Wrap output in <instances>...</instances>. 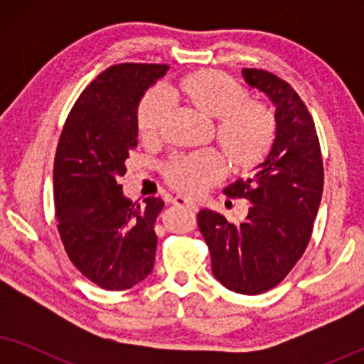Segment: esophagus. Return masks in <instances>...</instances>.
Returning a JSON list of instances; mask_svg holds the SVG:
<instances>
[{
    "label": "esophagus",
    "mask_w": 364,
    "mask_h": 364,
    "mask_svg": "<svg viewBox=\"0 0 364 364\" xmlns=\"http://www.w3.org/2000/svg\"><path fill=\"white\" fill-rule=\"evenodd\" d=\"M172 203H173V205H177V207H187V208H191V210H197V203L188 200V198H186V197L172 198Z\"/></svg>",
    "instance_id": "esophagus-1"
}]
</instances>
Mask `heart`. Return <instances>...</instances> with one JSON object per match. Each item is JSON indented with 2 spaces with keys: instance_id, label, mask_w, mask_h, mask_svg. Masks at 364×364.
Wrapping results in <instances>:
<instances>
[{
  "instance_id": "b5f03b06",
  "label": "heart",
  "mask_w": 364,
  "mask_h": 364,
  "mask_svg": "<svg viewBox=\"0 0 364 364\" xmlns=\"http://www.w3.org/2000/svg\"><path fill=\"white\" fill-rule=\"evenodd\" d=\"M176 96L188 109L215 121L213 134L232 171L250 172L265 161L277 137V117L267 104L250 101L247 89L215 69L187 74L176 86ZM168 102L156 91L137 106L136 124L142 142L161 139L168 117ZM225 166L213 152L188 154L168 161L164 177L176 191L197 196L223 176Z\"/></svg>"
}]
</instances>
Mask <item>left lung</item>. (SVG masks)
<instances>
[{"instance_id":"left-lung-1","label":"left lung","mask_w":364,"mask_h":364,"mask_svg":"<svg viewBox=\"0 0 364 364\" xmlns=\"http://www.w3.org/2000/svg\"><path fill=\"white\" fill-rule=\"evenodd\" d=\"M248 86L275 106L277 137L253 177L223 188L247 198L248 213L233 225L220 213L198 212L212 273L228 290L260 295L277 287L310 242L323 193V161L315 122L290 84L262 69H242Z\"/></svg>"}]
</instances>
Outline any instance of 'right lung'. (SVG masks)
<instances>
[{"mask_svg": "<svg viewBox=\"0 0 364 364\" xmlns=\"http://www.w3.org/2000/svg\"><path fill=\"white\" fill-rule=\"evenodd\" d=\"M167 71V64L107 68L79 96L59 137L53 172L59 235L69 260L104 290L132 288L154 268L164 202L147 197L137 205L117 181L137 146L139 102Z\"/></svg>", "mask_w": 364, "mask_h": 364, "instance_id": "add662e5", "label": "right lung"}]
</instances>
